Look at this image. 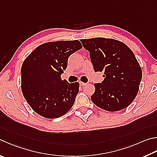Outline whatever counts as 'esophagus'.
<instances>
[{
    "label": "esophagus",
    "mask_w": 157,
    "mask_h": 157,
    "mask_svg": "<svg viewBox=\"0 0 157 157\" xmlns=\"http://www.w3.org/2000/svg\"><path fill=\"white\" fill-rule=\"evenodd\" d=\"M79 84H80V86H85V85L86 84V83H84V82H79Z\"/></svg>",
    "instance_id": "1"
}]
</instances>
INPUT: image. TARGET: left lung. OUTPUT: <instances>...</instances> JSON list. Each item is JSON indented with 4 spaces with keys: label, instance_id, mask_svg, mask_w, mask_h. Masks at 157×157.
Instances as JSON below:
<instances>
[{
    "label": "left lung",
    "instance_id": "1",
    "mask_svg": "<svg viewBox=\"0 0 157 157\" xmlns=\"http://www.w3.org/2000/svg\"><path fill=\"white\" fill-rule=\"evenodd\" d=\"M80 41L89 51L94 71H104V81L94 84L95 90L91 101L110 112L128 107L137 95L142 78L141 68L132 50L124 42L112 38Z\"/></svg>",
    "mask_w": 157,
    "mask_h": 157
}]
</instances>
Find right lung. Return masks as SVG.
<instances>
[{
	"label": "right lung",
	"mask_w": 157,
	"mask_h": 157,
	"mask_svg": "<svg viewBox=\"0 0 157 157\" xmlns=\"http://www.w3.org/2000/svg\"><path fill=\"white\" fill-rule=\"evenodd\" d=\"M82 47L79 40L49 42L28 56L21 67V90L31 108L43 117L69 112L79 92L78 82L62 80L69 56Z\"/></svg>",
	"instance_id": "obj_1"
}]
</instances>
